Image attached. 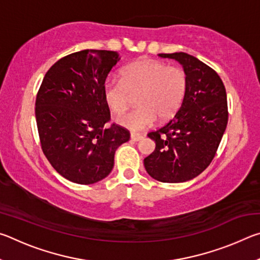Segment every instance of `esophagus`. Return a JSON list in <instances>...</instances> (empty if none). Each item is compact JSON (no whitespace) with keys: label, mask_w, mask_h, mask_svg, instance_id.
I'll return each mask as SVG.
<instances>
[{"label":"esophagus","mask_w":260,"mask_h":260,"mask_svg":"<svg viewBox=\"0 0 260 260\" xmlns=\"http://www.w3.org/2000/svg\"><path fill=\"white\" fill-rule=\"evenodd\" d=\"M142 139H143V136L141 135V134H135V133H132L131 134V140L134 141V142H138V141L142 140Z\"/></svg>","instance_id":"1"}]
</instances>
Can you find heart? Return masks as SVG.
Returning <instances> with one entry per match:
<instances>
[{"mask_svg": "<svg viewBox=\"0 0 260 260\" xmlns=\"http://www.w3.org/2000/svg\"><path fill=\"white\" fill-rule=\"evenodd\" d=\"M187 91L183 70L169 67L164 61L143 58L126 65L120 71V81L108 78L103 83V99L113 113L120 114L129 107L136 95L138 108L116 118L131 131H142L153 121L172 117L181 105Z\"/></svg>", "mask_w": 260, "mask_h": 260, "instance_id": "b5f03b06", "label": "heart"}]
</instances>
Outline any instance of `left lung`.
Instances as JSON below:
<instances>
[{"label":"left lung","instance_id":"left-lung-1","mask_svg":"<svg viewBox=\"0 0 260 260\" xmlns=\"http://www.w3.org/2000/svg\"><path fill=\"white\" fill-rule=\"evenodd\" d=\"M159 56L182 65L187 91L172 119L148 134L156 148L144 158V167L157 181L186 182L203 172L218 150L228 121L226 89L218 73L196 57Z\"/></svg>","mask_w":260,"mask_h":260}]
</instances>
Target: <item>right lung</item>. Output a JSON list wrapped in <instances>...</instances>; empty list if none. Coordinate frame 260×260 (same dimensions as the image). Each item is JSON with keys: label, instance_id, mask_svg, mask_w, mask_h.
I'll list each match as a JSON object with an SVG mask.
<instances>
[{"label": "right lung", "instance_id": "add662e5", "mask_svg": "<svg viewBox=\"0 0 260 260\" xmlns=\"http://www.w3.org/2000/svg\"><path fill=\"white\" fill-rule=\"evenodd\" d=\"M117 51L87 49L59 59L46 73L35 102L42 151L61 177L79 184L107 178L129 132L112 124L103 83Z\"/></svg>", "mask_w": 260, "mask_h": 260}]
</instances>
